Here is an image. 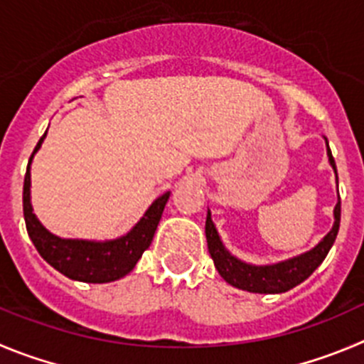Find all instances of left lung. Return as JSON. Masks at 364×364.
I'll list each match as a JSON object with an SVG mask.
<instances>
[{"label": "left lung", "mask_w": 364, "mask_h": 364, "mask_svg": "<svg viewBox=\"0 0 364 364\" xmlns=\"http://www.w3.org/2000/svg\"><path fill=\"white\" fill-rule=\"evenodd\" d=\"M325 145H327L328 163H331L332 171H334L336 185H338V171H336V161L332 158L327 138H325ZM339 220H341V201H339L338 192V203L334 206V224H332L331 232L320 242L316 244L312 250L274 264L244 262L239 257L230 253L228 247L224 246L223 240H220V235L217 232L215 224H213L212 212L210 210L206 213L205 233L206 242H208L210 257L213 259L215 269L219 271L220 277L228 282L230 285H233L237 289L247 291V293L280 294L296 287L304 280H307L320 267V264L323 262L327 253L331 251L336 237H338Z\"/></svg>", "instance_id": "left-lung-1"}]
</instances>
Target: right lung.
Here are the masks:
<instances>
[{"label": "right lung", "instance_id": "right-lung-1", "mask_svg": "<svg viewBox=\"0 0 364 364\" xmlns=\"http://www.w3.org/2000/svg\"><path fill=\"white\" fill-rule=\"evenodd\" d=\"M46 132L39 140L30 156L28 168L23 186V213H25L26 232L32 239L33 246L53 269L63 273L64 277L86 284H107L124 278L134 269L136 262L141 259L144 251L151 246L152 237L158 228L161 213L165 210L171 192L161 193L145 210L140 220L129 230L125 235L107 240H87V239H64L44 228L43 223L33 213L32 196H30V165L33 156L43 145Z\"/></svg>", "mask_w": 364, "mask_h": 364}]
</instances>
